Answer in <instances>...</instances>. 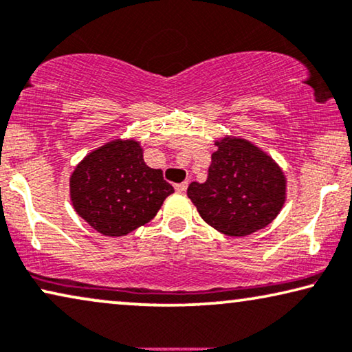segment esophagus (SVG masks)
<instances>
[{"instance_id": "34e87169", "label": "esophagus", "mask_w": 352, "mask_h": 352, "mask_svg": "<svg viewBox=\"0 0 352 352\" xmlns=\"http://www.w3.org/2000/svg\"><path fill=\"white\" fill-rule=\"evenodd\" d=\"M188 190V182H183V183H178V185H175V191L180 192V195H185Z\"/></svg>"}]
</instances>
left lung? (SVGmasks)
I'll return each instance as SVG.
<instances>
[{
	"label": "left lung",
	"mask_w": 352,
	"mask_h": 352,
	"mask_svg": "<svg viewBox=\"0 0 352 352\" xmlns=\"http://www.w3.org/2000/svg\"><path fill=\"white\" fill-rule=\"evenodd\" d=\"M209 177L192 182L188 197L207 225L226 236L244 237L273 221L287 199V178L268 153L245 138L214 140Z\"/></svg>",
	"instance_id": "1"
}]
</instances>
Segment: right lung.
<instances>
[{"mask_svg":"<svg viewBox=\"0 0 352 352\" xmlns=\"http://www.w3.org/2000/svg\"><path fill=\"white\" fill-rule=\"evenodd\" d=\"M174 188L143 160L135 138H115L87 153L70 175L76 214L97 232L126 236L155 219Z\"/></svg>","mask_w":352,"mask_h":352,"instance_id":"right-lung-1","label":"right lung"}]
</instances>
